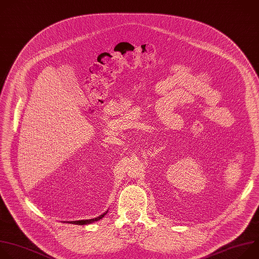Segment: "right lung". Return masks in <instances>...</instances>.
<instances>
[{
    "mask_svg": "<svg viewBox=\"0 0 259 259\" xmlns=\"http://www.w3.org/2000/svg\"><path fill=\"white\" fill-rule=\"evenodd\" d=\"M108 211V210H107ZM107 211H105L104 213H103L102 215L100 217H97L95 219H92V220H85V221H74V222H68V224H74V225H80V226H83V225H89V224H92L94 222H98L100 220H102L103 218H104L106 214H107ZM66 223V222H65Z\"/></svg>",
    "mask_w": 259,
    "mask_h": 259,
    "instance_id": "right-lung-1",
    "label": "right lung"
}]
</instances>
